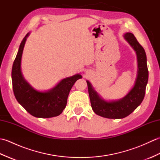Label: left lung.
<instances>
[{"instance_id": "obj_1", "label": "left lung", "mask_w": 160, "mask_h": 160, "mask_svg": "<svg viewBox=\"0 0 160 160\" xmlns=\"http://www.w3.org/2000/svg\"><path fill=\"white\" fill-rule=\"evenodd\" d=\"M124 39L136 52L138 75L133 87L120 100L106 101L101 98L89 81L87 80L91 107L95 113L103 118L121 119L128 116L140 105L145 96L148 79V71L145 51L131 33H126Z\"/></svg>"}]
</instances>
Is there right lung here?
Returning <instances> with one entry per match:
<instances>
[{
	"label": "right lung",
	"instance_id": "obj_1",
	"mask_svg": "<svg viewBox=\"0 0 160 160\" xmlns=\"http://www.w3.org/2000/svg\"><path fill=\"white\" fill-rule=\"evenodd\" d=\"M29 33L20 43L12 70L13 91L18 103L36 118H49L61 114L66 107L70 90L76 81L82 78L80 74L64 78L56 86L47 91L33 89L23 78L21 72V58L24 46Z\"/></svg>",
	"mask_w": 160,
	"mask_h": 160
}]
</instances>
